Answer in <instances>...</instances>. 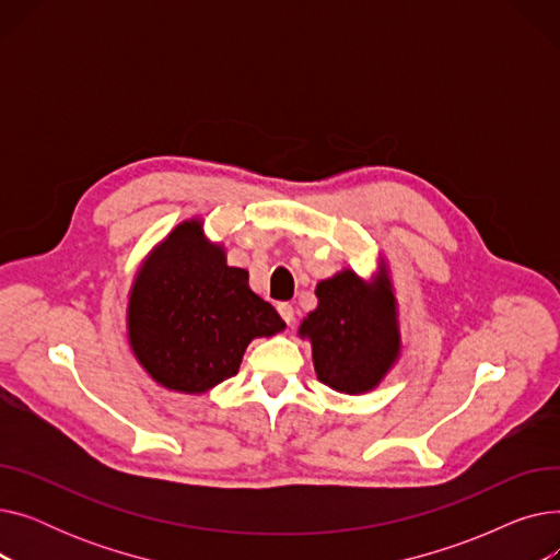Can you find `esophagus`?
<instances>
[{
    "label": "esophagus",
    "instance_id": "esophagus-1",
    "mask_svg": "<svg viewBox=\"0 0 560 560\" xmlns=\"http://www.w3.org/2000/svg\"><path fill=\"white\" fill-rule=\"evenodd\" d=\"M277 308H279V315L283 317L285 325H292V319H295V308H292V306H290V304H285V302H283V304H279Z\"/></svg>",
    "mask_w": 560,
    "mask_h": 560
}]
</instances>
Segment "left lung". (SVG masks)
Masks as SVG:
<instances>
[{
  "instance_id": "8db88e82",
  "label": "left lung",
  "mask_w": 560,
  "mask_h": 560,
  "mask_svg": "<svg viewBox=\"0 0 560 560\" xmlns=\"http://www.w3.org/2000/svg\"><path fill=\"white\" fill-rule=\"evenodd\" d=\"M317 308L300 327L308 338L315 374L322 384L345 395L374 390L401 354L397 298L386 265L365 281L354 270H340L315 288Z\"/></svg>"
}]
</instances>
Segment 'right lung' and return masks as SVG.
Returning a JSON list of instances; mask_svg holds the SVG:
<instances>
[{
    "mask_svg": "<svg viewBox=\"0 0 560 560\" xmlns=\"http://www.w3.org/2000/svg\"><path fill=\"white\" fill-rule=\"evenodd\" d=\"M285 329L249 272L226 265L199 218L176 224L147 254L129 290L127 331L136 361L159 386L201 395L238 374L254 338Z\"/></svg>",
    "mask_w": 560,
    "mask_h": 560,
    "instance_id": "1",
    "label": "right lung"
}]
</instances>
